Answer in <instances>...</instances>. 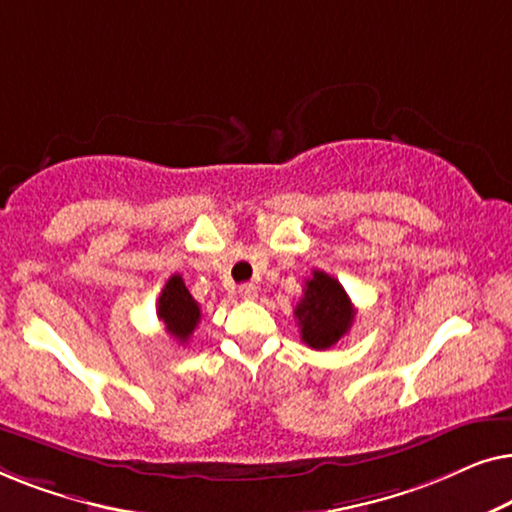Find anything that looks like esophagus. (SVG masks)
<instances>
[{
	"label": "esophagus",
	"instance_id": "1",
	"mask_svg": "<svg viewBox=\"0 0 512 512\" xmlns=\"http://www.w3.org/2000/svg\"><path fill=\"white\" fill-rule=\"evenodd\" d=\"M240 296L244 298V300H254L256 296H258V286L256 284H242L240 286Z\"/></svg>",
	"mask_w": 512,
	"mask_h": 512
}]
</instances>
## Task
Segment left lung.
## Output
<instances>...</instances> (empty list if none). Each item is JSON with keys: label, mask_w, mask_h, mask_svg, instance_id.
<instances>
[{"label": "left lung", "mask_w": 512, "mask_h": 512, "mask_svg": "<svg viewBox=\"0 0 512 512\" xmlns=\"http://www.w3.org/2000/svg\"><path fill=\"white\" fill-rule=\"evenodd\" d=\"M293 314L298 319L300 340L312 349H328L347 335L356 312L338 279L314 270Z\"/></svg>", "instance_id": "obj_1"}]
</instances>
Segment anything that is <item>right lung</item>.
<instances>
[{
	"label": "right lung",
	"mask_w": 512,
	"mask_h": 512,
	"mask_svg": "<svg viewBox=\"0 0 512 512\" xmlns=\"http://www.w3.org/2000/svg\"><path fill=\"white\" fill-rule=\"evenodd\" d=\"M200 317V305L188 293L184 279L172 275L158 298V319L165 324L167 333L179 342H186L195 331V326H198Z\"/></svg>",
	"instance_id": "add662e5"
}]
</instances>
